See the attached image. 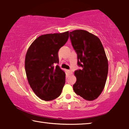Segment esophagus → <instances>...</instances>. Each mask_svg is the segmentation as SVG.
I'll return each instance as SVG.
<instances>
[{
    "mask_svg": "<svg viewBox=\"0 0 129 129\" xmlns=\"http://www.w3.org/2000/svg\"><path fill=\"white\" fill-rule=\"evenodd\" d=\"M68 73H69V75H72V71L71 70H69Z\"/></svg>",
    "mask_w": 129,
    "mask_h": 129,
    "instance_id": "esophagus-1",
    "label": "esophagus"
}]
</instances>
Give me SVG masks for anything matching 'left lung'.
<instances>
[{
	"label": "left lung",
	"instance_id": "1",
	"mask_svg": "<svg viewBox=\"0 0 129 129\" xmlns=\"http://www.w3.org/2000/svg\"><path fill=\"white\" fill-rule=\"evenodd\" d=\"M72 45L77 54L75 72L77 81L73 85L75 92L88 101H93L101 94L108 73V61L100 39L85 30L70 32Z\"/></svg>",
	"mask_w": 129,
	"mask_h": 129
}]
</instances>
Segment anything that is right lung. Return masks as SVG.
Masks as SVG:
<instances>
[{"label":"right lung","instance_id":"1","mask_svg":"<svg viewBox=\"0 0 129 129\" xmlns=\"http://www.w3.org/2000/svg\"><path fill=\"white\" fill-rule=\"evenodd\" d=\"M69 38V32L43 35L31 44L25 55L28 83L35 94L45 101L59 97L65 83V73L58 65V52Z\"/></svg>","mask_w":129,"mask_h":129}]
</instances>
